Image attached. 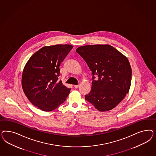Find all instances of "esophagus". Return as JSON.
<instances>
[{
    "label": "esophagus",
    "mask_w": 156,
    "mask_h": 156,
    "mask_svg": "<svg viewBox=\"0 0 156 156\" xmlns=\"http://www.w3.org/2000/svg\"><path fill=\"white\" fill-rule=\"evenodd\" d=\"M79 87H80V85H74V87L76 88H76H78Z\"/></svg>",
    "instance_id": "34e87169"
}]
</instances>
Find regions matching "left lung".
I'll list each match as a JSON object with an SVG mask.
<instances>
[{
    "mask_svg": "<svg viewBox=\"0 0 156 156\" xmlns=\"http://www.w3.org/2000/svg\"><path fill=\"white\" fill-rule=\"evenodd\" d=\"M76 51L93 74L91 89L85 99L100 112L113 109L130 87L132 69L128 58L109 44L86 45Z\"/></svg>",
    "mask_w": 156,
    "mask_h": 156,
    "instance_id": "left-lung-1",
    "label": "left lung"
}]
</instances>
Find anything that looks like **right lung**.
<instances>
[{
	"instance_id": "obj_1",
	"label": "right lung",
	"mask_w": 156,
	"mask_h": 156,
	"mask_svg": "<svg viewBox=\"0 0 156 156\" xmlns=\"http://www.w3.org/2000/svg\"><path fill=\"white\" fill-rule=\"evenodd\" d=\"M73 46L57 44L41 48L30 57L24 66L22 86L31 104L44 112H51L63 104L71 89L61 80L59 66Z\"/></svg>"
}]
</instances>
